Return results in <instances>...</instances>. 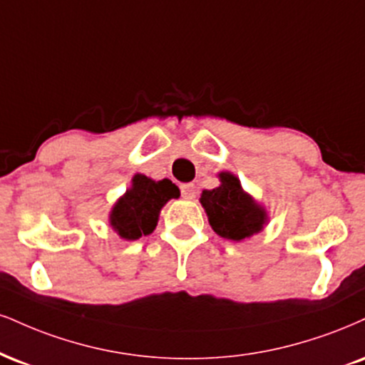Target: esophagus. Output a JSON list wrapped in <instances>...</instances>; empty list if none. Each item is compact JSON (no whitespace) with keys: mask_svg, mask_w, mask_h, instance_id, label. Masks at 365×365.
Returning a JSON list of instances; mask_svg holds the SVG:
<instances>
[{"mask_svg":"<svg viewBox=\"0 0 365 365\" xmlns=\"http://www.w3.org/2000/svg\"><path fill=\"white\" fill-rule=\"evenodd\" d=\"M180 192H182L183 199H194L197 194V188L194 183H183V185H180Z\"/></svg>","mask_w":365,"mask_h":365,"instance_id":"34e87169","label":"esophagus"}]
</instances>
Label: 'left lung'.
Returning a JSON list of instances; mask_svg holds the SVG:
<instances>
[{
  "label": "left lung",
  "instance_id": "1",
  "mask_svg": "<svg viewBox=\"0 0 365 365\" xmlns=\"http://www.w3.org/2000/svg\"><path fill=\"white\" fill-rule=\"evenodd\" d=\"M221 185L212 190H204L200 204L207 212L209 222L219 236L226 240L241 241L265 225V210L245 194L240 180L231 173H221Z\"/></svg>",
  "mask_w": 365,
  "mask_h": 365
}]
</instances>
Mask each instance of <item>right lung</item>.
Segmentation results:
<instances>
[{"label": "right lung", "mask_w": 365, "mask_h": 365, "mask_svg": "<svg viewBox=\"0 0 365 365\" xmlns=\"http://www.w3.org/2000/svg\"><path fill=\"white\" fill-rule=\"evenodd\" d=\"M178 195V187L170 180L155 182L144 175H135L133 188L113 207L110 225L124 240H139L140 236L151 235L161 207Z\"/></svg>", "instance_id": "1"}]
</instances>
